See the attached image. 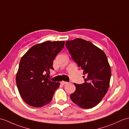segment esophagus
Returning a JSON list of instances; mask_svg holds the SVG:
<instances>
[{"label":"esophagus","mask_w":129,"mask_h":129,"mask_svg":"<svg viewBox=\"0 0 129 129\" xmlns=\"http://www.w3.org/2000/svg\"><path fill=\"white\" fill-rule=\"evenodd\" d=\"M68 83V82H66V81H62L61 82V84L62 85H64L67 84Z\"/></svg>","instance_id":"obj_1"}]
</instances>
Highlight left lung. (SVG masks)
Listing matches in <instances>:
<instances>
[{"label":"left lung","instance_id":"1","mask_svg":"<svg viewBox=\"0 0 129 129\" xmlns=\"http://www.w3.org/2000/svg\"><path fill=\"white\" fill-rule=\"evenodd\" d=\"M65 46L85 75L84 83H74L76 91L70 94L71 100L82 108H91L100 102L109 88L111 70L107 56L91 42L81 38L67 41Z\"/></svg>","mask_w":129,"mask_h":129}]
</instances>
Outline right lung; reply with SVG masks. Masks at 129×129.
Wrapping results in <instances>:
<instances>
[{"label": "right lung", "mask_w": 129, "mask_h": 129, "mask_svg": "<svg viewBox=\"0 0 129 129\" xmlns=\"http://www.w3.org/2000/svg\"><path fill=\"white\" fill-rule=\"evenodd\" d=\"M64 41H47L32 47L21 59L16 77L19 93L29 106L42 107L49 103L60 85L47 78L53 60Z\"/></svg>", "instance_id": "add662e5"}]
</instances>
